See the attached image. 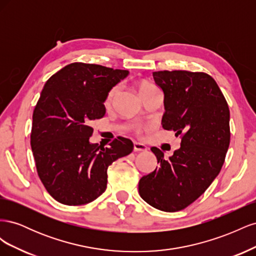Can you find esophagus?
<instances>
[{
  "instance_id": "obj_1",
  "label": "esophagus",
  "mask_w": 256,
  "mask_h": 256,
  "mask_svg": "<svg viewBox=\"0 0 256 256\" xmlns=\"http://www.w3.org/2000/svg\"><path fill=\"white\" fill-rule=\"evenodd\" d=\"M147 150V146L143 143H138V142H134V152H144Z\"/></svg>"
}]
</instances>
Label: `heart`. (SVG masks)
I'll return each mask as SVG.
<instances>
[{
  "label": "heart",
  "instance_id": "1",
  "mask_svg": "<svg viewBox=\"0 0 256 256\" xmlns=\"http://www.w3.org/2000/svg\"><path fill=\"white\" fill-rule=\"evenodd\" d=\"M120 88V85L116 84V85H113V86L109 90H108L106 95V99H104V104L106 106H110L114 102V99L116 98V96H118V94ZM154 90H158V88L156 86V85L150 83V82L143 81V82L140 83V85H138V90H140V94L142 96H144L145 94H147V92H152ZM134 131L136 134H140L141 128L138 126H134Z\"/></svg>",
  "mask_w": 256,
  "mask_h": 256
}]
</instances>
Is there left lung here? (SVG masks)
I'll use <instances>...</instances> for the list:
<instances>
[{"mask_svg":"<svg viewBox=\"0 0 256 256\" xmlns=\"http://www.w3.org/2000/svg\"><path fill=\"white\" fill-rule=\"evenodd\" d=\"M164 92L162 127L180 136V147L164 158L152 152L158 168L138 182V193L162 212H180L198 198L218 176L228 150L230 109L218 84L205 72H152Z\"/></svg>","mask_w":256,"mask_h":256,"instance_id":"8db88e82","label":"left lung"}]
</instances>
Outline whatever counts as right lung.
<instances>
[{
  "label": "right lung",
  "instance_id": "right-lung-1",
  "mask_svg": "<svg viewBox=\"0 0 256 256\" xmlns=\"http://www.w3.org/2000/svg\"><path fill=\"white\" fill-rule=\"evenodd\" d=\"M128 70L96 64L72 63L46 82L33 112L30 147L36 170L58 202L83 205L106 189L108 168L134 150L129 138L118 136L102 147L90 144L92 120L106 114V95Z\"/></svg>",
  "mask_w": 256,
  "mask_h": 256
}]
</instances>
